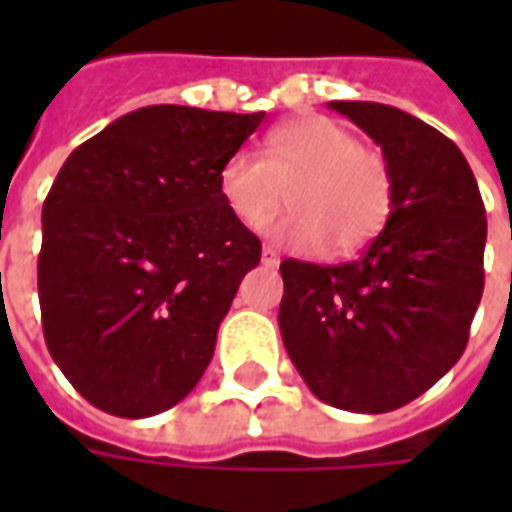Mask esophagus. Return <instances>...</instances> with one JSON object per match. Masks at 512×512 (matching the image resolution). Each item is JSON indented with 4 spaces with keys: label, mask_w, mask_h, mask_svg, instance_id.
Segmentation results:
<instances>
[{
    "label": "esophagus",
    "mask_w": 512,
    "mask_h": 512,
    "mask_svg": "<svg viewBox=\"0 0 512 512\" xmlns=\"http://www.w3.org/2000/svg\"><path fill=\"white\" fill-rule=\"evenodd\" d=\"M260 260H263V266H268V268L279 266L277 249H271V246H263V257H260Z\"/></svg>",
    "instance_id": "34e87169"
}]
</instances>
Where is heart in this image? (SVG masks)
<instances>
[{"label":"heart","mask_w":512,"mask_h":512,"mask_svg":"<svg viewBox=\"0 0 512 512\" xmlns=\"http://www.w3.org/2000/svg\"><path fill=\"white\" fill-rule=\"evenodd\" d=\"M227 211L246 227L266 224L290 200L296 211L271 224V241L299 255L337 257L365 249L389 222L395 180L386 158L332 117L312 115L274 126L260 156L235 150L216 175Z\"/></svg>","instance_id":"heart-1"}]
</instances>
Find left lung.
<instances>
[{
  "instance_id": "1",
  "label": "left lung",
  "mask_w": 512,
  "mask_h": 512,
  "mask_svg": "<svg viewBox=\"0 0 512 512\" xmlns=\"http://www.w3.org/2000/svg\"><path fill=\"white\" fill-rule=\"evenodd\" d=\"M384 153L395 208L343 266L285 260L279 332L323 403L384 414L428 392L461 359L483 296L485 208L458 145L419 117L332 101Z\"/></svg>"
}]
</instances>
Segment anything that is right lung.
Returning a JSON list of instances; mask_svg holds the SVG:
<instances>
[{
	"mask_svg": "<svg viewBox=\"0 0 512 512\" xmlns=\"http://www.w3.org/2000/svg\"><path fill=\"white\" fill-rule=\"evenodd\" d=\"M266 112L158 104L117 117L62 164L43 202V337L76 392L128 419L197 386L260 238L216 175Z\"/></svg>",
	"mask_w": 512,
	"mask_h": 512,
	"instance_id": "add662e5",
	"label": "right lung"
}]
</instances>
